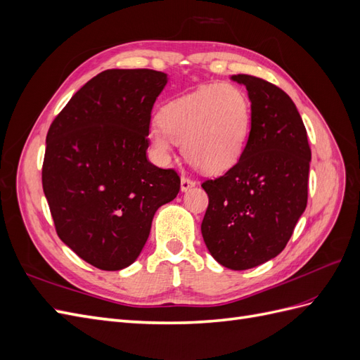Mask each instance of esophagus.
<instances>
[{"label":"esophagus","mask_w":360,"mask_h":360,"mask_svg":"<svg viewBox=\"0 0 360 360\" xmlns=\"http://www.w3.org/2000/svg\"><path fill=\"white\" fill-rule=\"evenodd\" d=\"M180 186H181V191L183 192H186V191H189L191 188H193L195 186V181L192 180V179H189V177H181V183H180Z\"/></svg>","instance_id":"34e87169"}]
</instances>
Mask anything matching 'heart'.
I'll return each instance as SVG.
<instances>
[{"label": "heart", "mask_w": 360, "mask_h": 360, "mask_svg": "<svg viewBox=\"0 0 360 360\" xmlns=\"http://www.w3.org/2000/svg\"><path fill=\"white\" fill-rule=\"evenodd\" d=\"M252 108L248 94L233 84H210L160 108L150 141L162 160L174 143L204 172L219 174L240 160L250 130Z\"/></svg>", "instance_id": "1"}]
</instances>
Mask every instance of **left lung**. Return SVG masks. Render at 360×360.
Listing matches in <instances>:
<instances>
[{
  "label": "left lung",
  "mask_w": 360,
  "mask_h": 360,
  "mask_svg": "<svg viewBox=\"0 0 360 360\" xmlns=\"http://www.w3.org/2000/svg\"><path fill=\"white\" fill-rule=\"evenodd\" d=\"M233 79L248 90L250 132L240 160L201 184L209 197L201 233L217 263L246 270L282 252L307 209L311 147L284 90L252 75Z\"/></svg>",
  "instance_id": "8db88e82"
}]
</instances>
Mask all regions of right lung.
I'll list each match as a JSON object with an SVG mask.
<instances>
[{
    "instance_id": "right-lung-1",
    "label": "right lung",
    "mask_w": 360,
    "mask_h": 360,
    "mask_svg": "<svg viewBox=\"0 0 360 360\" xmlns=\"http://www.w3.org/2000/svg\"><path fill=\"white\" fill-rule=\"evenodd\" d=\"M167 75L110 69L86 82L53 118L43 192L61 240L86 263L122 270L143 250L160 205L180 191L174 169L148 162V130Z\"/></svg>"
}]
</instances>
